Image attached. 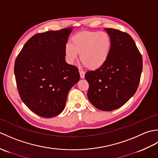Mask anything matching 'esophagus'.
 I'll return each instance as SVG.
<instances>
[{
	"mask_svg": "<svg viewBox=\"0 0 158 158\" xmlns=\"http://www.w3.org/2000/svg\"><path fill=\"white\" fill-rule=\"evenodd\" d=\"M79 74H80V77L81 79H83L85 77V72L81 70H79Z\"/></svg>",
	"mask_w": 158,
	"mask_h": 158,
	"instance_id": "obj_1",
	"label": "esophagus"
}]
</instances>
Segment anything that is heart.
<instances>
[{
    "label": "heart",
    "mask_w": 158,
    "mask_h": 158,
    "mask_svg": "<svg viewBox=\"0 0 158 158\" xmlns=\"http://www.w3.org/2000/svg\"><path fill=\"white\" fill-rule=\"evenodd\" d=\"M112 48V40L106 32L83 31L73 36L71 43L64 48L66 60L70 64L78 58L85 66L96 70L102 67L108 60Z\"/></svg>",
    "instance_id": "b5f03b06"
}]
</instances>
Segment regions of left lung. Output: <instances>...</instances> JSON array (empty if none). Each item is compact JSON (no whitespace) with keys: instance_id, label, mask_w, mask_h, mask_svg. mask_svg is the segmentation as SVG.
I'll return each instance as SVG.
<instances>
[{"instance_id":"8db88e82","label":"left lung","mask_w":158,"mask_h":158,"mask_svg":"<svg viewBox=\"0 0 158 158\" xmlns=\"http://www.w3.org/2000/svg\"><path fill=\"white\" fill-rule=\"evenodd\" d=\"M112 48L106 63L85 75L89 83L88 98L98 109L110 111L119 108L138 88L143 70L141 53L130 35L106 28Z\"/></svg>"}]
</instances>
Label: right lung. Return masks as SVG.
<instances>
[{"label":"right lung","mask_w":158,"mask_h":158,"mask_svg":"<svg viewBox=\"0 0 158 158\" xmlns=\"http://www.w3.org/2000/svg\"><path fill=\"white\" fill-rule=\"evenodd\" d=\"M71 28L38 33L25 43L15 61L17 88L23 103L41 117L57 116L79 81L77 67L65 61Z\"/></svg>","instance_id":"right-lung-1"}]
</instances>
